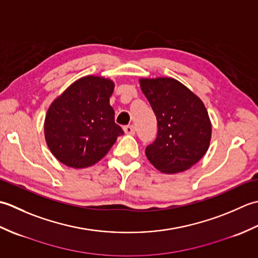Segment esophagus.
<instances>
[{"label": "esophagus", "mask_w": 258, "mask_h": 258, "mask_svg": "<svg viewBox=\"0 0 258 258\" xmlns=\"http://www.w3.org/2000/svg\"><path fill=\"white\" fill-rule=\"evenodd\" d=\"M125 134L127 135H134L135 134V127L133 125H127V126H124L123 127Z\"/></svg>", "instance_id": "34e87169"}]
</instances>
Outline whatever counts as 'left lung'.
I'll list each match as a JSON object with an SVG mask.
<instances>
[{
    "label": "left lung",
    "mask_w": 258,
    "mask_h": 258,
    "mask_svg": "<svg viewBox=\"0 0 258 258\" xmlns=\"http://www.w3.org/2000/svg\"><path fill=\"white\" fill-rule=\"evenodd\" d=\"M156 115L157 138L145 150L147 160L164 174L190 168L206 154L212 123L204 103L188 87L173 78L140 79Z\"/></svg>",
    "instance_id": "obj_1"
}]
</instances>
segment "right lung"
Masks as SVG:
<instances>
[{
  "instance_id": "1",
  "label": "right lung",
  "mask_w": 258,
  "mask_h": 258,
  "mask_svg": "<svg viewBox=\"0 0 258 258\" xmlns=\"http://www.w3.org/2000/svg\"><path fill=\"white\" fill-rule=\"evenodd\" d=\"M114 87L112 80L86 75L51 103L44 119V136L58 162L72 168L90 167L124 134L109 105Z\"/></svg>"
}]
</instances>
